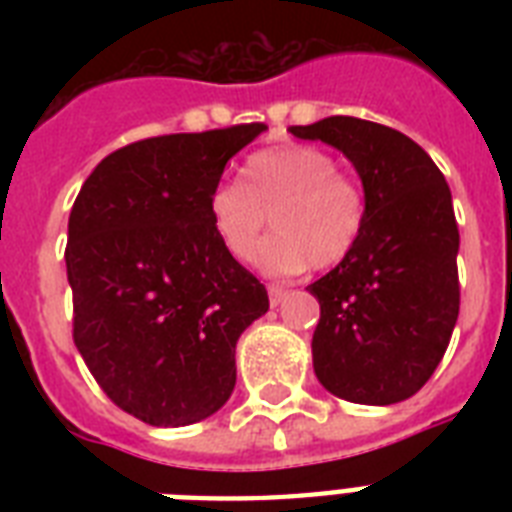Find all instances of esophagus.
<instances>
[{
	"instance_id": "obj_1",
	"label": "esophagus",
	"mask_w": 512,
	"mask_h": 512,
	"mask_svg": "<svg viewBox=\"0 0 512 512\" xmlns=\"http://www.w3.org/2000/svg\"><path fill=\"white\" fill-rule=\"evenodd\" d=\"M268 297H271V305L276 308V305H279L281 300L287 297V289L279 287V284H271V287H268Z\"/></svg>"
}]
</instances>
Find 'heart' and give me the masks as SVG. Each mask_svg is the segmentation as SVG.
<instances>
[{"mask_svg": "<svg viewBox=\"0 0 512 512\" xmlns=\"http://www.w3.org/2000/svg\"><path fill=\"white\" fill-rule=\"evenodd\" d=\"M337 159L316 146H276L244 162L239 180H217L207 196L209 225L220 247L252 260L259 233L272 217L277 233L258 248L268 276H295L308 265L327 271L356 249L366 225V193Z\"/></svg>", "mask_w": 512, "mask_h": 512, "instance_id": "b5f03b06", "label": "heart"}]
</instances>
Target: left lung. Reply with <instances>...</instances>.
<instances>
[{
  "label": "left lung",
  "instance_id": "obj_1",
  "mask_svg": "<svg viewBox=\"0 0 512 512\" xmlns=\"http://www.w3.org/2000/svg\"><path fill=\"white\" fill-rule=\"evenodd\" d=\"M289 132L342 151L366 193L356 249L308 287L321 305L316 377L353 404H398L436 372L460 313L452 191L433 159L385 124L329 116Z\"/></svg>",
  "mask_w": 512,
  "mask_h": 512
}]
</instances>
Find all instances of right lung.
I'll use <instances>...</instances> for the list:
<instances>
[{
  "mask_svg": "<svg viewBox=\"0 0 512 512\" xmlns=\"http://www.w3.org/2000/svg\"><path fill=\"white\" fill-rule=\"evenodd\" d=\"M265 124L119 148L68 217L74 342L111 401L156 428L207 420L236 385V342L268 292L217 241L207 196Z\"/></svg>",
  "mask_w": 512,
  "mask_h": 512,
  "instance_id": "right-lung-1",
  "label": "right lung"
}]
</instances>
